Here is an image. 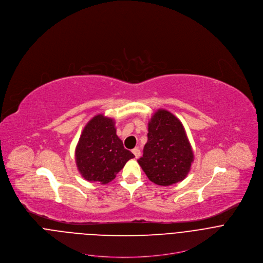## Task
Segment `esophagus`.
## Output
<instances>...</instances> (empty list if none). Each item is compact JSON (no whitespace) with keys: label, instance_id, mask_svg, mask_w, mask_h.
<instances>
[{"label":"esophagus","instance_id":"esophagus-1","mask_svg":"<svg viewBox=\"0 0 263 263\" xmlns=\"http://www.w3.org/2000/svg\"><path fill=\"white\" fill-rule=\"evenodd\" d=\"M133 154L135 155V157L136 158H139L140 156H141V151H140V149L139 148H135V149H133Z\"/></svg>","mask_w":263,"mask_h":263}]
</instances>
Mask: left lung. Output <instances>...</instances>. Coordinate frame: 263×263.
<instances>
[{"instance_id": "obj_1", "label": "left lung", "mask_w": 263, "mask_h": 263, "mask_svg": "<svg viewBox=\"0 0 263 263\" xmlns=\"http://www.w3.org/2000/svg\"><path fill=\"white\" fill-rule=\"evenodd\" d=\"M148 142L138 162L152 182L168 186L182 181L193 162L183 124L172 113L159 109L148 125Z\"/></svg>"}]
</instances>
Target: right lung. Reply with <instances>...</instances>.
I'll return each mask as SVG.
<instances>
[{
    "mask_svg": "<svg viewBox=\"0 0 263 263\" xmlns=\"http://www.w3.org/2000/svg\"><path fill=\"white\" fill-rule=\"evenodd\" d=\"M135 156L124 149L112 118L94 116L84 127L76 147V164L88 181L107 184Z\"/></svg>",
    "mask_w": 263,
    "mask_h": 263,
    "instance_id": "right-lung-1",
    "label": "right lung"
}]
</instances>
